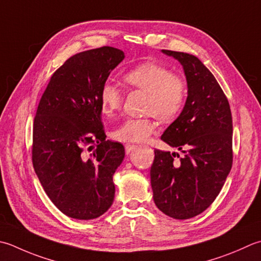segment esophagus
Segmentation results:
<instances>
[{"instance_id": "obj_1", "label": "esophagus", "mask_w": 261, "mask_h": 261, "mask_svg": "<svg viewBox=\"0 0 261 261\" xmlns=\"http://www.w3.org/2000/svg\"><path fill=\"white\" fill-rule=\"evenodd\" d=\"M124 148H125V154L129 155L131 151H134V150L136 149L137 146H136V145H131V144H126V145L124 146Z\"/></svg>"}]
</instances>
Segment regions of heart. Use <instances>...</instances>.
Instances as JSON below:
<instances>
[{"label": "heart", "mask_w": 261, "mask_h": 261, "mask_svg": "<svg viewBox=\"0 0 261 261\" xmlns=\"http://www.w3.org/2000/svg\"><path fill=\"white\" fill-rule=\"evenodd\" d=\"M123 79L129 86L148 93L146 112L158 120H174L185 109L188 97L186 81L165 65L142 63L127 71ZM99 104L105 116H114L122 105L119 87L110 81L103 84L99 90ZM155 130L156 123L152 117H129L113 131V138L124 142H142Z\"/></svg>", "instance_id": "heart-1"}]
</instances>
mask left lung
I'll use <instances>...</instances> for the list:
<instances>
[{
  "label": "left lung",
  "instance_id": "1",
  "mask_svg": "<svg viewBox=\"0 0 261 261\" xmlns=\"http://www.w3.org/2000/svg\"><path fill=\"white\" fill-rule=\"evenodd\" d=\"M162 52L182 64L188 97L181 114L161 137L183 155L155 150L152 198L165 215L188 219L212 205L231 171L232 114L221 86L200 60L183 52Z\"/></svg>",
  "mask_w": 261,
  "mask_h": 261
}]
</instances>
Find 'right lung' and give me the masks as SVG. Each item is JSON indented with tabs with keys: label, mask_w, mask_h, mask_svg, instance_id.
<instances>
[{
	"label": "right lung",
	"mask_w": 261,
	"mask_h": 261,
	"mask_svg": "<svg viewBox=\"0 0 261 261\" xmlns=\"http://www.w3.org/2000/svg\"><path fill=\"white\" fill-rule=\"evenodd\" d=\"M123 59L111 46L71 56L50 76L38 104L33 165L46 195L69 217L94 219L113 203V174L124 147L106 140L99 90Z\"/></svg>",
	"instance_id": "add662e5"
}]
</instances>
